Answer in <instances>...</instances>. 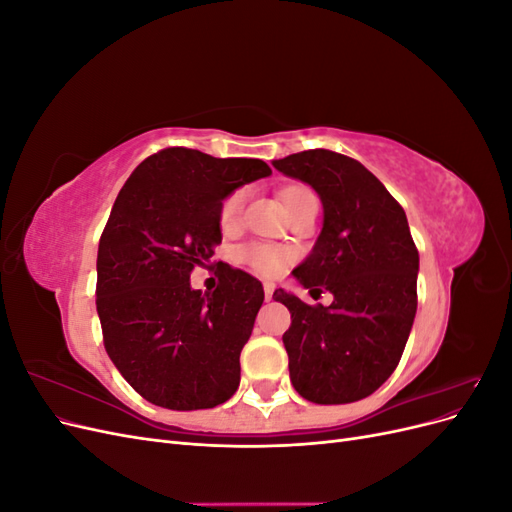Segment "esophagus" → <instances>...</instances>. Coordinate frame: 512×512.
Masks as SVG:
<instances>
[{
	"label": "esophagus",
	"mask_w": 512,
	"mask_h": 512,
	"mask_svg": "<svg viewBox=\"0 0 512 512\" xmlns=\"http://www.w3.org/2000/svg\"><path fill=\"white\" fill-rule=\"evenodd\" d=\"M273 292H275V284L267 282V284H265V299H267V301L273 299Z\"/></svg>",
	"instance_id": "obj_1"
}]
</instances>
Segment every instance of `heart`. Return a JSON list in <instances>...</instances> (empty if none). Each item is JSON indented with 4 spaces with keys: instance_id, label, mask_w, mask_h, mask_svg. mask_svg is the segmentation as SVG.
Returning a JSON list of instances; mask_svg holds the SVG:
<instances>
[{
    "instance_id": "heart-1",
    "label": "heart",
    "mask_w": 512,
    "mask_h": 512,
    "mask_svg": "<svg viewBox=\"0 0 512 512\" xmlns=\"http://www.w3.org/2000/svg\"><path fill=\"white\" fill-rule=\"evenodd\" d=\"M247 188H235L224 196L220 203L218 211V222L224 232L235 230L241 220H243V211L247 203ZM314 192L303 188V185H290L282 192V203L286 211L292 215L297 209H301L307 200H314ZM239 258L245 262L252 271L265 275V277H275L284 271L290 260V252L284 250L280 245H271V243H247L239 250Z\"/></svg>"
}]
</instances>
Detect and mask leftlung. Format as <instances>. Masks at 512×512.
<instances>
[{
    "label": "left lung",
    "mask_w": 512,
    "mask_h": 512,
    "mask_svg": "<svg viewBox=\"0 0 512 512\" xmlns=\"http://www.w3.org/2000/svg\"><path fill=\"white\" fill-rule=\"evenodd\" d=\"M273 166L312 185L322 200V232L292 275L335 297L324 307L273 292L292 320L282 337L292 386L314 404L359 401L395 371L416 314L418 250L406 211L342 153L309 149Z\"/></svg>",
    "instance_id": "left-lung-1"
}]
</instances>
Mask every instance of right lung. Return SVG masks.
<instances>
[{"label":"right lung","mask_w":512,"mask_h":512,"mask_svg":"<svg viewBox=\"0 0 512 512\" xmlns=\"http://www.w3.org/2000/svg\"><path fill=\"white\" fill-rule=\"evenodd\" d=\"M267 175L262 160L168 147L121 188L98 245L96 307L108 356L151 404L203 410L235 395L265 290L226 262L211 294L190 275L222 241L224 196Z\"/></svg>","instance_id":"right-lung-1"}]
</instances>
